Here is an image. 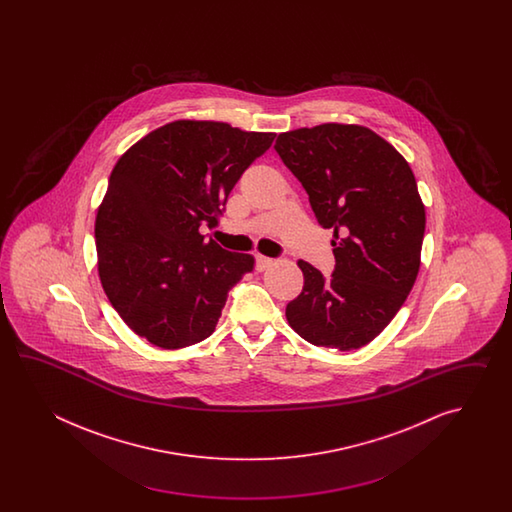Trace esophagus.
<instances>
[{
    "instance_id": "obj_1",
    "label": "esophagus",
    "mask_w": 512,
    "mask_h": 512,
    "mask_svg": "<svg viewBox=\"0 0 512 512\" xmlns=\"http://www.w3.org/2000/svg\"><path fill=\"white\" fill-rule=\"evenodd\" d=\"M272 265L271 258H265V256H256V271L263 272L265 269H269Z\"/></svg>"
}]
</instances>
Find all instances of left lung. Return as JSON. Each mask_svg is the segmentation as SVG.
<instances>
[{
    "mask_svg": "<svg viewBox=\"0 0 512 512\" xmlns=\"http://www.w3.org/2000/svg\"><path fill=\"white\" fill-rule=\"evenodd\" d=\"M274 150L316 221L335 230L327 280L298 261L304 289L287 304L289 326L315 346L362 348L392 322L419 272L426 218L414 172L390 142L355 124L280 133Z\"/></svg>",
    "mask_w": 512,
    "mask_h": 512,
    "instance_id": "left-lung-1",
    "label": "left lung"
}]
</instances>
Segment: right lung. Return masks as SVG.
Instances as JSON below:
<instances>
[{"mask_svg": "<svg viewBox=\"0 0 512 512\" xmlns=\"http://www.w3.org/2000/svg\"><path fill=\"white\" fill-rule=\"evenodd\" d=\"M276 133L212 120H175L133 144L109 175L98 207V276L139 337L163 349L210 337L251 254L205 240L230 190Z\"/></svg>", "mask_w": 512, "mask_h": 512, "instance_id": "add662e5", "label": "right lung"}]
</instances>
